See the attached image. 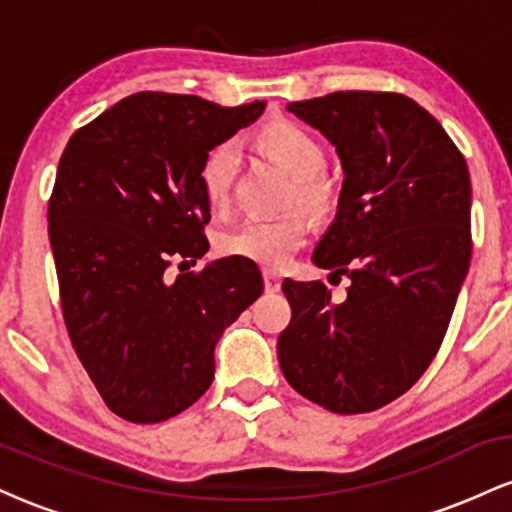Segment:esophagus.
<instances>
[{"mask_svg": "<svg viewBox=\"0 0 512 512\" xmlns=\"http://www.w3.org/2000/svg\"><path fill=\"white\" fill-rule=\"evenodd\" d=\"M264 289H267L269 293L281 289V276L272 272V269H264Z\"/></svg>", "mask_w": 512, "mask_h": 512, "instance_id": "obj_1", "label": "esophagus"}]
</instances>
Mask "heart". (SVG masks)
Returning <instances> with one entry per match:
<instances>
[{
  "label": "heart",
  "instance_id": "1",
  "mask_svg": "<svg viewBox=\"0 0 512 512\" xmlns=\"http://www.w3.org/2000/svg\"><path fill=\"white\" fill-rule=\"evenodd\" d=\"M255 142L264 156L279 163L291 175L286 207H301L313 219H325L332 211L334 190L322 175L327 151L310 129L298 122L276 117L255 132ZM238 175V151L231 142H221L204 154L199 163V185L211 209H223L231 199ZM308 238V221L301 211L281 216H250L219 236V250L228 257H243L260 267L281 269L291 262Z\"/></svg>",
  "mask_w": 512,
  "mask_h": 512
}]
</instances>
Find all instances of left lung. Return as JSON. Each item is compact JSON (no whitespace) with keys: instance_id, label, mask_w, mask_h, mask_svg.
I'll list each match as a JSON object with an SVG mask.
<instances>
[{"instance_id":"obj_1","label":"left lung","mask_w":512,"mask_h":512,"mask_svg":"<svg viewBox=\"0 0 512 512\" xmlns=\"http://www.w3.org/2000/svg\"><path fill=\"white\" fill-rule=\"evenodd\" d=\"M337 146V216L313 252L349 279H284L291 322L276 342L296 392L334 414H366L409 390L438 354L472 257V185L455 142L419 103L337 91L289 103Z\"/></svg>"}]
</instances>
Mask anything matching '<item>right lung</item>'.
Listing matches in <instances>:
<instances>
[{"label":"right lung","instance_id":"1","mask_svg":"<svg viewBox=\"0 0 512 512\" xmlns=\"http://www.w3.org/2000/svg\"><path fill=\"white\" fill-rule=\"evenodd\" d=\"M262 110L142 91L76 129L60 158L48 231L64 325L103 402L132 424L209 390L216 342L264 289L243 257L182 272L209 250L199 163Z\"/></svg>","mask_w":512,"mask_h":512}]
</instances>
